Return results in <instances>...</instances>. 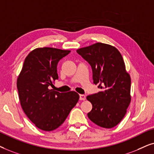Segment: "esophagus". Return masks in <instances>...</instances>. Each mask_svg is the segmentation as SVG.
<instances>
[{"instance_id":"obj_1","label":"esophagus","mask_w":154,"mask_h":154,"mask_svg":"<svg viewBox=\"0 0 154 154\" xmlns=\"http://www.w3.org/2000/svg\"><path fill=\"white\" fill-rule=\"evenodd\" d=\"M79 99L82 100V101H85L86 99V96L84 95V94H79Z\"/></svg>"}]
</instances>
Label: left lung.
Listing matches in <instances>:
<instances>
[{
  "label": "left lung",
  "instance_id": "8db88e82",
  "mask_svg": "<svg viewBox=\"0 0 154 154\" xmlns=\"http://www.w3.org/2000/svg\"><path fill=\"white\" fill-rule=\"evenodd\" d=\"M77 52L91 65L94 84L102 90L87 97L92 104L88 118L101 128H113L124 118L131 101V79L123 58L116 48L102 43Z\"/></svg>",
  "mask_w": 154,
  "mask_h": 154
}]
</instances>
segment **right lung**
<instances>
[{"label":"right lung","instance_id":"1","mask_svg":"<svg viewBox=\"0 0 154 154\" xmlns=\"http://www.w3.org/2000/svg\"><path fill=\"white\" fill-rule=\"evenodd\" d=\"M70 51L38 48L29 53L17 81L21 106L40 130L52 131L62 125L78 101L75 91L60 93L51 89L58 79L57 65Z\"/></svg>","mask_w":154,"mask_h":154}]
</instances>
